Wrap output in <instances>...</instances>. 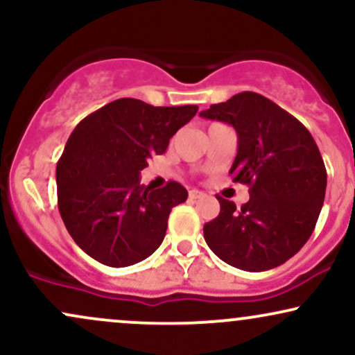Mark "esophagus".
Listing matches in <instances>:
<instances>
[{"label": "esophagus", "mask_w": 355, "mask_h": 355, "mask_svg": "<svg viewBox=\"0 0 355 355\" xmlns=\"http://www.w3.org/2000/svg\"><path fill=\"white\" fill-rule=\"evenodd\" d=\"M189 197L191 198V200H197V198H203V197H205V193H203V191H200V190L191 189V190L189 191Z\"/></svg>", "instance_id": "34e87169"}]
</instances>
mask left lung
Returning <instances> with one entry per match:
<instances>
[{
  "mask_svg": "<svg viewBox=\"0 0 355 355\" xmlns=\"http://www.w3.org/2000/svg\"><path fill=\"white\" fill-rule=\"evenodd\" d=\"M200 116L235 128L234 182L250 187V200L237 209L217 197L220 214L203 225L218 259L247 272H263L294 257L315 229L327 172L309 130L274 101L254 92L211 105Z\"/></svg>",
  "mask_w": 355,
  "mask_h": 355,
  "instance_id": "left-lung-1",
  "label": "left lung"
}]
</instances>
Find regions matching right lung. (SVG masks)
<instances>
[{"label":"right lung","mask_w":355,"mask_h":355,"mask_svg":"<svg viewBox=\"0 0 355 355\" xmlns=\"http://www.w3.org/2000/svg\"><path fill=\"white\" fill-rule=\"evenodd\" d=\"M197 110L120 98L76 125L56 165V189L64 227L85 254L128 267L160 247L170 211L189 193L177 182L158 190L140 185V172Z\"/></svg>","instance_id":"1"}]
</instances>
